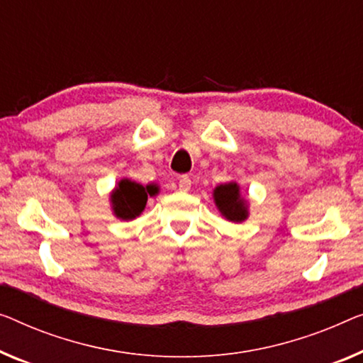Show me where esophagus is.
I'll return each mask as SVG.
<instances>
[{
	"label": "esophagus",
	"mask_w": 363,
	"mask_h": 363,
	"mask_svg": "<svg viewBox=\"0 0 363 363\" xmlns=\"http://www.w3.org/2000/svg\"><path fill=\"white\" fill-rule=\"evenodd\" d=\"M191 186H192L191 177H189V176H181L179 177V191L181 192H187L189 189H191Z\"/></svg>",
	"instance_id": "1"
}]
</instances>
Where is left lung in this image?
<instances>
[{"mask_svg": "<svg viewBox=\"0 0 363 363\" xmlns=\"http://www.w3.org/2000/svg\"><path fill=\"white\" fill-rule=\"evenodd\" d=\"M213 200L220 213L226 220L235 221V223H241L250 215L247 213L246 200L241 197L240 186L236 182H226L216 186L213 191Z\"/></svg>", "mask_w": 363, "mask_h": 363, "instance_id": "left-lung-1", "label": "left lung"}]
</instances>
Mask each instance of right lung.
I'll return each mask as SVG.
<instances>
[{"label":"right lung","mask_w":363,"mask_h":363,"mask_svg":"<svg viewBox=\"0 0 363 363\" xmlns=\"http://www.w3.org/2000/svg\"><path fill=\"white\" fill-rule=\"evenodd\" d=\"M158 192L160 189L156 184L142 186V184L130 179L118 181L117 187L113 189L111 194L113 215L121 220L137 218V216L145 210L148 196H156Z\"/></svg>","instance_id":"add662e5"}]
</instances>
